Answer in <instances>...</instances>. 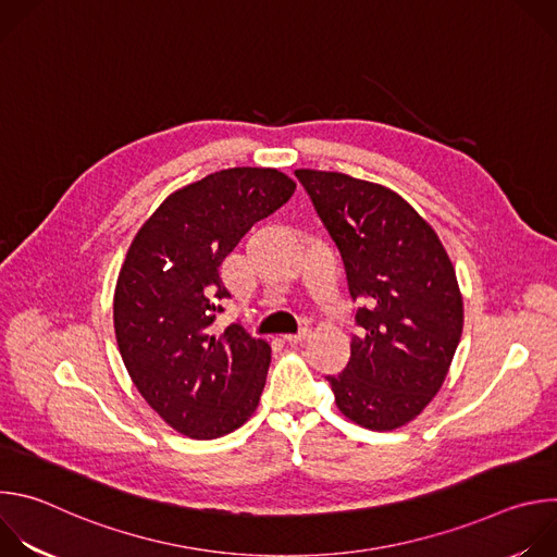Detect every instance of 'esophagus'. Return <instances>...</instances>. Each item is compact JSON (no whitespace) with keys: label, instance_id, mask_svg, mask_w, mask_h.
I'll list each match as a JSON object with an SVG mask.
<instances>
[{"label":"esophagus","instance_id":"34e87169","mask_svg":"<svg viewBox=\"0 0 557 557\" xmlns=\"http://www.w3.org/2000/svg\"><path fill=\"white\" fill-rule=\"evenodd\" d=\"M310 335V331L308 329H299L297 333H290V335H284V339L288 342V344H299V342H304L306 337Z\"/></svg>","mask_w":557,"mask_h":557}]
</instances>
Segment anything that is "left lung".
<instances>
[{
  "mask_svg": "<svg viewBox=\"0 0 557 557\" xmlns=\"http://www.w3.org/2000/svg\"><path fill=\"white\" fill-rule=\"evenodd\" d=\"M361 299L350 361L326 376L344 417L374 432L417 419L441 389L462 333V295L436 231L392 189L297 170Z\"/></svg>",
  "mask_w": 557,
  "mask_h": 557,
  "instance_id": "8db88e82",
  "label": "left lung"
}]
</instances>
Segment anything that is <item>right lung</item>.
Returning <instances> with one entry per match:
<instances>
[{
  "label": "right lung",
  "instance_id": "add662e5",
  "mask_svg": "<svg viewBox=\"0 0 557 557\" xmlns=\"http://www.w3.org/2000/svg\"><path fill=\"white\" fill-rule=\"evenodd\" d=\"M295 183L269 168H233L191 183L138 228L114 290V333L143 399L176 432L209 441L249 421L271 346L240 324L215 335L231 297L220 264Z\"/></svg>",
  "mask_w": 557,
  "mask_h": 557
}]
</instances>
